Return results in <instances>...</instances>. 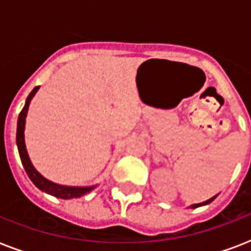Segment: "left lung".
Returning <instances> with one entry per match:
<instances>
[{
    "mask_svg": "<svg viewBox=\"0 0 251 251\" xmlns=\"http://www.w3.org/2000/svg\"><path fill=\"white\" fill-rule=\"evenodd\" d=\"M218 195H215V197H212V198H210L208 201H206V202H202V203H197V204H191V208H197V207H201V206H204V204H208V203H211L212 201H214L215 198H216Z\"/></svg>",
    "mask_w": 251,
    "mask_h": 251,
    "instance_id": "8db88e82",
    "label": "left lung"
}]
</instances>
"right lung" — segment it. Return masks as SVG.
I'll return each instance as SVG.
<instances>
[{"label":"right lung","mask_w":251,"mask_h":251,"mask_svg":"<svg viewBox=\"0 0 251 251\" xmlns=\"http://www.w3.org/2000/svg\"><path fill=\"white\" fill-rule=\"evenodd\" d=\"M39 90V86L35 87L31 94L28 95V98L25 100V104L23 106V109L19 113V117H18V126H17V146L18 151H19V156H21L22 164L25 167V173L28 175L29 179L32 181L33 185L40 189L41 191H45L47 194H50L53 197H57V198L61 199H72V198H79L82 195L90 193L95 186H86V187H78V186H64V185H58V183H54L52 181H49L45 177L39 173V172L35 169V167L32 165L31 160H29L28 153H27V150H25V116H27V112H28L29 102L32 100V98L35 96V94Z\"/></svg>","instance_id":"right-lung-1"}]
</instances>
